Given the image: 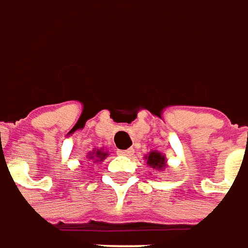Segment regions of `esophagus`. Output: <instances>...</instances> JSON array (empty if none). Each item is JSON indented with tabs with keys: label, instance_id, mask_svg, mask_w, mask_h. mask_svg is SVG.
Here are the masks:
<instances>
[{
	"label": "esophagus",
	"instance_id": "obj_1",
	"mask_svg": "<svg viewBox=\"0 0 248 248\" xmlns=\"http://www.w3.org/2000/svg\"><path fill=\"white\" fill-rule=\"evenodd\" d=\"M117 154L120 156H132L133 154V149L129 148V149H119L117 151Z\"/></svg>",
	"mask_w": 248,
	"mask_h": 248
}]
</instances>
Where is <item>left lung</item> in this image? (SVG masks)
I'll use <instances>...</instances> for the list:
<instances>
[{
  "label": "left lung",
  "instance_id": "8db88e82",
  "mask_svg": "<svg viewBox=\"0 0 248 248\" xmlns=\"http://www.w3.org/2000/svg\"><path fill=\"white\" fill-rule=\"evenodd\" d=\"M144 160H147V166L154 168L156 171H164L167 168L166 155H163L159 151H151L144 156Z\"/></svg>",
  "mask_w": 248,
  "mask_h": 248
}]
</instances>
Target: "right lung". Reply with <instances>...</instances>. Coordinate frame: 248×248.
<instances>
[{
  "instance_id": "1",
  "label": "right lung",
  "mask_w": 248,
  "mask_h": 248,
  "mask_svg": "<svg viewBox=\"0 0 248 248\" xmlns=\"http://www.w3.org/2000/svg\"><path fill=\"white\" fill-rule=\"evenodd\" d=\"M107 156H108V152H107V151H104L103 148H100V149L94 148L93 151H91V152L88 154L87 157H88V161L91 160L93 161V163H99L100 161V163H101Z\"/></svg>"
}]
</instances>
